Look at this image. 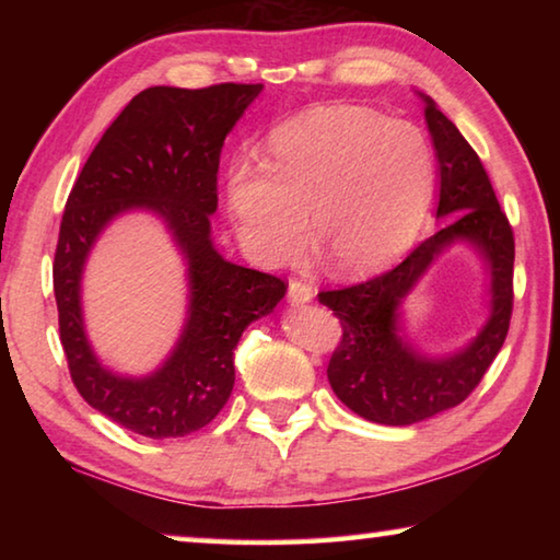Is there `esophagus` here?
<instances>
[{"instance_id": "esophagus-1", "label": "esophagus", "mask_w": 560, "mask_h": 560, "mask_svg": "<svg viewBox=\"0 0 560 560\" xmlns=\"http://www.w3.org/2000/svg\"><path fill=\"white\" fill-rule=\"evenodd\" d=\"M316 296V289L311 287V283H303V281H289V303L291 306H301V303H308L311 299Z\"/></svg>"}]
</instances>
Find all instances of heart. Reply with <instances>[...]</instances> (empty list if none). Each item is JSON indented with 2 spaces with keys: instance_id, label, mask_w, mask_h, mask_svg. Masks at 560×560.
Wrapping results in <instances>:
<instances>
[{
  "instance_id": "obj_1",
  "label": "heart",
  "mask_w": 560,
  "mask_h": 560,
  "mask_svg": "<svg viewBox=\"0 0 560 560\" xmlns=\"http://www.w3.org/2000/svg\"><path fill=\"white\" fill-rule=\"evenodd\" d=\"M434 155L424 132L360 106L303 113L271 132L267 160L234 158L226 212L259 264L289 261L306 232L338 271H368L412 244L428 212Z\"/></svg>"
}]
</instances>
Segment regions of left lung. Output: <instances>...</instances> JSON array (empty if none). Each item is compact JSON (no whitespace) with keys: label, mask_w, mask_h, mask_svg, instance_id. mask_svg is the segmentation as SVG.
Instances as JSON below:
<instances>
[{"label":"left lung","mask_w":560,"mask_h":560,"mask_svg":"<svg viewBox=\"0 0 560 560\" xmlns=\"http://www.w3.org/2000/svg\"><path fill=\"white\" fill-rule=\"evenodd\" d=\"M422 98L440 163L438 217L450 214V224L381 277L318 293L343 326V338L328 363L330 387L355 415L390 428L422 422L467 400L504 346L514 308L511 224L479 155L434 101ZM459 238L477 245L490 267V318L480 336L457 354L420 357L396 334V311L429 264Z\"/></svg>","instance_id":"1"}]
</instances>
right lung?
<instances>
[{
    "label": "right lung",
    "mask_w": 560,
    "mask_h": 560,
    "mask_svg": "<svg viewBox=\"0 0 560 560\" xmlns=\"http://www.w3.org/2000/svg\"><path fill=\"white\" fill-rule=\"evenodd\" d=\"M261 83L140 91L103 132L66 200L54 254V296L71 381L93 410L150 440L185 438L210 424L234 387V348L267 316L287 283L226 261L210 214L226 132ZM155 211L188 261V324L163 369L145 378L108 372L82 328L80 277L90 246L122 211Z\"/></svg>",
    "instance_id": "right-lung-1"
}]
</instances>
